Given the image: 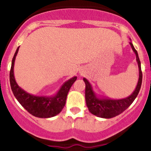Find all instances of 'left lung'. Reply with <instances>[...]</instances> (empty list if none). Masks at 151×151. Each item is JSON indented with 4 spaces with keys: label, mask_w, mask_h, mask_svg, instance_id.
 Returning <instances> with one entry per match:
<instances>
[{
    "label": "left lung",
    "mask_w": 151,
    "mask_h": 151,
    "mask_svg": "<svg viewBox=\"0 0 151 151\" xmlns=\"http://www.w3.org/2000/svg\"><path fill=\"white\" fill-rule=\"evenodd\" d=\"M134 52L136 55V60L139 67V80L134 92L129 96L121 99H112L109 98L98 96L93 90L91 83L86 78H83L85 83V101L88 110L93 115L102 118H112L122 113L132 104L140 90L142 73L141 70V63L137 50L132 42H129Z\"/></svg>",
    "instance_id": "8db88e82"
}]
</instances>
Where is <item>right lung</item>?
<instances>
[{
  "mask_svg": "<svg viewBox=\"0 0 151 151\" xmlns=\"http://www.w3.org/2000/svg\"><path fill=\"white\" fill-rule=\"evenodd\" d=\"M17 47L12 61L9 79L10 85L14 96L19 104L32 115L37 118H48L60 113L66 104L67 95L71 85L77 80V77L69 79L63 83L57 93L51 96H37L28 93L17 83L14 75V66L16 56L19 51Z\"/></svg>",
  "mask_w": 151,
  "mask_h": 151,
  "instance_id": "obj_1",
  "label": "right lung"
}]
</instances>
